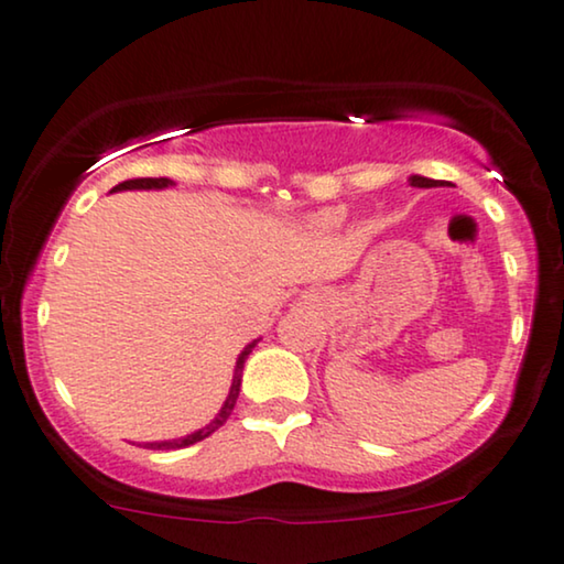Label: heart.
<instances>
[{
  "label": "heart",
  "instance_id": "b5f03b06",
  "mask_svg": "<svg viewBox=\"0 0 564 564\" xmlns=\"http://www.w3.org/2000/svg\"><path fill=\"white\" fill-rule=\"evenodd\" d=\"M337 219H340V214H329L327 216V221H337Z\"/></svg>",
  "mask_w": 564,
  "mask_h": 564
}]
</instances>
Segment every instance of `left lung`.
Listing matches in <instances>:
<instances>
[{"instance_id": "obj_1", "label": "left lung", "mask_w": 564, "mask_h": 564, "mask_svg": "<svg viewBox=\"0 0 564 564\" xmlns=\"http://www.w3.org/2000/svg\"><path fill=\"white\" fill-rule=\"evenodd\" d=\"M410 185H415V187H441V185H446V183H444V180H431V177L412 175L410 177Z\"/></svg>"}]
</instances>
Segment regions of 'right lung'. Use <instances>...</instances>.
I'll use <instances>...</instances> for the list:
<instances>
[{
    "label": "right lung",
    "mask_w": 564,
    "mask_h": 564,
    "mask_svg": "<svg viewBox=\"0 0 564 564\" xmlns=\"http://www.w3.org/2000/svg\"><path fill=\"white\" fill-rule=\"evenodd\" d=\"M170 185H172L170 177H137V180H126V183H118L116 187H112L110 193H116V191H162V187H170ZM254 345H258V340H252L242 352H239L237 366H235V379H231V389H229L227 400H224V404H221L219 415H216V417L212 420V423H208L206 427H200V431L185 435V438L154 441V444H144V448H164V452H167V448H185V446H193V444H198V441L208 438V435H212L214 431H219V427L229 420L231 410H235L237 397H239V387H242L245 360H247V356H250V352H252Z\"/></svg>",
    "instance_id": "right-lung-1"
}]
</instances>
